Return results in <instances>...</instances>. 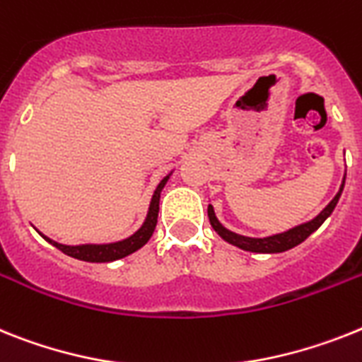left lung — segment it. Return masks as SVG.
Listing matches in <instances>:
<instances>
[{"instance_id":"obj_1","label":"left lung","mask_w":362,"mask_h":362,"mask_svg":"<svg viewBox=\"0 0 362 362\" xmlns=\"http://www.w3.org/2000/svg\"><path fill=\"white\" fill-rule=\"evenodd\" d=\"M344 182H346V173H344V178H342L339 193L333 197V200H331L326 208L322 209L317 217L308 221V223H302L298 224V226L289 228V230H285V232L281 233L269 235V238H247V235H241V233H235L232 232V230H228L226 226H223V224L218 223V218L217 215H215V209L211 204L208 206L209 223H211L215 232H217L224 241L233 245V247L241 248V250L257 252V254H279V252L291 250V248L298 247L300 243L305 241L313 232H317L318 228L322 226V223H324L331 214H333V209H335L337 202H339V199H341L342 195V189H344Z\"/></svg>"}]
</instances>
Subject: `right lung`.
<instances>
[{"instance_id":"1","label":"right lung","mask_w":362,"mask_h":362,"mask_svg":"<svg viewBox=\"0 0 362 362\" xmlns=\"http://www.w3.org/2000/svg\"><path fill=\"white\" fill-rule=\"evenodd\" d=\"M171 175L173 171L167 176H163L162 180H160V184L156 186V189H154L144 224H141L132 235L121 239V241L86 243V245H62V243L53 241V239H49L47 235L40 233L38 230H36V232L40 233L42 238L49 243V245H53V247L59 248L60 252H64L66 256L75 257V259L81 261H88V263H110V261L130 256V254H134V252L139 250L144 245H147V241L151 239V235H153L154 228H156L158 223V211H160V195H162V189L165 187L167 180L171 178Z\"/></svg>"}]
</instances>
